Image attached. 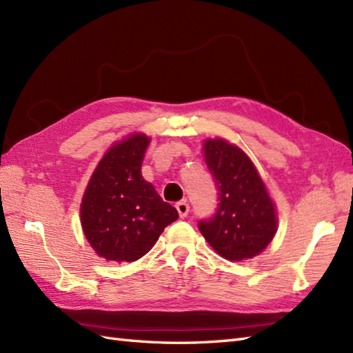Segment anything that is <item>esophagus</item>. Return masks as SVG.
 Here are the masks:
<instances>
[{
    "label": "esophagus",
    "mask_w": 353,
    "mask_h": 353,
    "mask_svg": "<svg viewBox=\"0 0 353 353\" xmlns=\"http://www.w3.org/2000/svg\"><path fill=\"white\" fill-rule=\"evenodd\" d=\"M175 208H176V211H178V214H179L181 218H185V216L188 215L190 206H188V203L185 202V200H183V202H178V203L175 205Z\"/></svg>",
    "instance_id": "esophagus-1"
}]
</instances>
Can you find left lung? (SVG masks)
<instances>
[{
  "label": "left lung",
  "instance_id": "8db88e82",
  "mask_svg": "<svg viewBox=\"0 0 353 353\" xmlns=\"http://www.w3.org/2000/svg\"><path fill=\"white\" fill-rule=\"evenodd\" d=\"M203 156L218 188V209L199 223L206 242L228 261L260 255L278 232V211L254 161L224 138H206Z\"/></svg>",
  "mask_w": 353,
  "mask_h": 353
}]
</instances>
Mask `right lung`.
<instances>
[{
    "mask_svg": "<svg viewBox=\"0 0 353 353\" xmlns=\"http://www.w3.org/2000/svg\"><path fill=\"white\" fill-rule=\"evenodd\" d=\"M151 138L132 132L105 151L80 203L84 237L101 259L130 263L154 246L176 209L161 200L141 174Z\"/></svg>",
    "mask_w": 353,
    "mask_h": 353,
    "instance_id": "add662e5",
    "label": "right lung"
}]
</instances>
